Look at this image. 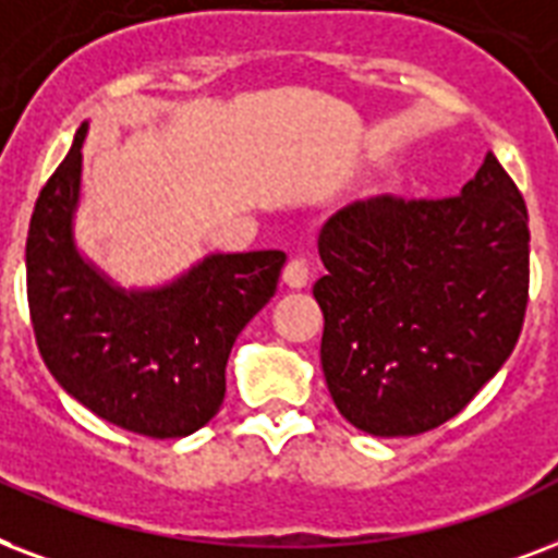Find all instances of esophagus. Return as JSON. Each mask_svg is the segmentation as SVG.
<instances>
[{
    "mask_svg": "<svg viewBox=\"0 0 558 558\" xmlns=\"http://www.w3.org/2000/svg\"><path fill=\"white\" fill-rule=\"evenodd\" d=\"M308 279H311V267L305 258H291V262L284 265L282 282L288 284V288H305Z\"/></svg>",
    "mask_w": 558,
    "mask_h": 558,
    "instance_id": "34e87169",
    "label": "esophagus"
}]
</instances>
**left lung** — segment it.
I'll return each mask as SVG.
<instances>
[{
  "mask_svg": "<svg viewBox=\"0 0 558 558\" xmlns=\"http://www.w3.org/2000/svg\"><path fill=\"white\" fill-rule=\"evenodd\" d=\"M317 247L328 270L314 284L323 375L366 434L439 427L512 355L530 296V218L492 150L463 194L349 203Z\"/></svg>",
  "mask_w": 558,
  "mask_h": 558,
  "instance_id": "left-lung-1",
  "label": "left lung"
}]
</instances>
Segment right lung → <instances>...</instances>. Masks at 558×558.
Here are the masks:
<instances>
[{
  "label": "right lung",
  "mask_w": 558,
  "mask_h": 558,
  "mask_svg": "<svg viewBox=\"0 0 558 558\" xmlns=\"http://www.w3.org/2000/svg\"><path fill=\"white\" fill-rule=\"evenodd\" d=\"M84 136L81 124L28 223L37 349L54 381L95 416L150 439L189 436L220 410L232 343L276 293L284 253L209 256L157 291L116 288L72 239Z\"/></svg>",
  "instance_id": "1"
}]
</instances>
